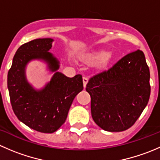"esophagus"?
<instances>
[{"label":"esophagus","instance_id":"1","mask_svg":"<svg viewBox=\"0 0 160 160\" xmlns=\"http://www.w3.org/2000/svg\"><path fill=\"white\" fill-rule=\"evenodd\" d=\"M88 78L87 77H83V87H86L87 83H88Z\"/></svg>","mask_w":160,"mask_h":160}]
</instances>
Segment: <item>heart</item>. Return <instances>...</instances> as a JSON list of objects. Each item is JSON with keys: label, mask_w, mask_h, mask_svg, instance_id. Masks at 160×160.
<instances>
[{"label": "heart", "mask_w": 160, "mask_h": 160, "mask_svg": "<svg viewBox=\"0 0 160 160\" xmlns=\"http://www.w3.org/2000/svg\"><path fill=\"white\" fill-rule=\"evenodd\" d=\"M111 57V54H109L108 52L104 51V50H102V51L98 52L96 54L93 56V58H94L96 60L98 61H102V60H108Z\"/></svg>", "instance_id": "b5f03b06"}]
</instances>
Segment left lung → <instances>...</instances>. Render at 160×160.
<instances>
[{
  "label": "left lung",
  "instance_id": "obj_1",
  "mask_svg": "<svg viewBox=\"0 0 160 160\" xmlns=\"http://www.w3.org/2000/svg\"><path fill=\"white\" fill-rule=\"evenodd\" d=\"M149 67L139 49L92 76L86 90L91 98L95 123L111 132L132 127L149 102Z\"/></svg>",
  "mask_w": 160,
  "mask_h": 160
}]
</instances>
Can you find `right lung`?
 Masks as SVG:
<instances>
[{"instance_id":"add662e5","label":"right lung","mask_w":160,"mask_h":160,"mask_svg":"<svg viewBox=\"0 0 160 160\" xmlns=\"http://www.w3.org/2000/svg\"><path fill=\"white\" fill-rule=\"evenodd\" d=\"M52 38H38L18 48L8 73L11 104L19 121L32 129L52 133L64 124L73 99L83 89L80 74L70 78L58 72L59 61L52 53ZM32 60H41L54 74L42 89H35L26 78V66Z\"/></svg>"}]
</instances>
